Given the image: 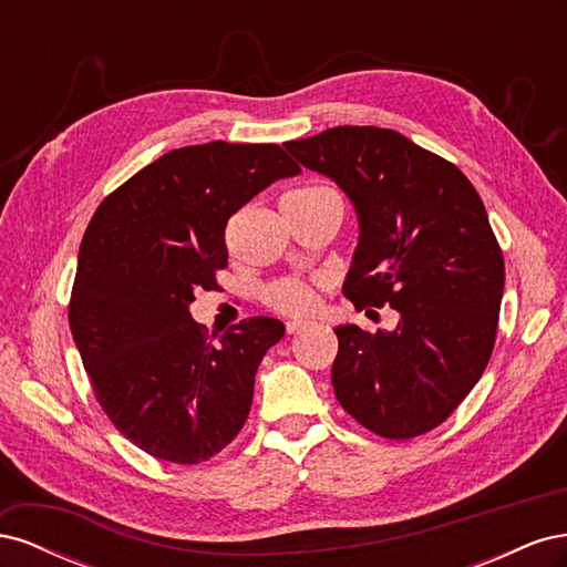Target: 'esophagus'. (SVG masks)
I'll use <instances>...</instances> for the list:
<instances>
[{"label": "esophagus", "instance_id": "34e87169", "mask_svg": "<svg viewBox=\"0 0 567 567\" xmlns=\"http://www.w3.org/2000/svg\"><path fill=\"white\" fill-rule=\"evenodd\" d=\"M305 329V321H288L286 323V331L290 333V336H293V333H300Z\"/></svg>", "mask_w": 567, "mask_h": 567}]
</instances>
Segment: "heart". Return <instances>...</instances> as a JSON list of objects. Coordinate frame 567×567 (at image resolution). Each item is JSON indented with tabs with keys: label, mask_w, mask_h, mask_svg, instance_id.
<instances>
[{
	"label": "heart",
	"mask_w": 567,
	"mask_h": 567,
	"mask_svg": "<svg viewBox=\"0 0 567 567\" xmlns=\"http://www.w3.org/2000/svg\"><path fill=\"white\" fill-rule=\"evenodd\" d=\"M326 192H331V188L302 186V188H296V192H290L288 196H317V194H326ZM265 302H267V307H271V310L279 315L307 317L319 307V290L310 281L281 279V281H274L265 288Z\"/></svg>",
	"instance_id": "1"
}]
</instances>
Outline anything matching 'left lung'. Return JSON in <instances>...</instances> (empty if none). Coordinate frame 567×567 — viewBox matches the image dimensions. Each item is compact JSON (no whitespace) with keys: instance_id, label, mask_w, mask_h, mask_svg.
Masks as SVG:
<instances>
[{"instance_id":"obj_1","label":"left lung","mask_w":567,"mask_h":567,"mask_svg":"<svg viewBox=\"0 0 567 567\" xmlns=\"http://www.w3.org/2000/svg\"><path fill=\"white\" fill-rule=\"evenodd\" d=\"M331 177L359 215L342 293L398 310L394 331L338 326L333 390L367 431L411 440L452 416L483 375L504 296V252L461 169L394 130L331 127L286 142Z\"/></svg>"}]
</instances>
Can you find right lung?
Wrapping results in <instances>:
<instances>
[{"label": "right lung", "mask_w": 567, "mask_h": 567, "mask_svg": "<svg viewBox=\"0 0 567 567\" xmlns=\"http://www.w3.org/2000/svg\"><path fill=\"white\" fill-rule=\"evenodd\" d=\"M300 167L277 144L165 153L120 184L82 236L68 321L96 402L132 444L194 466L241 431L255 371L284 323L250 317L208 338L188 315L217 290L234 213Z\"/></svg>", "instance_id": "right-lung-1"}]
</instances>
